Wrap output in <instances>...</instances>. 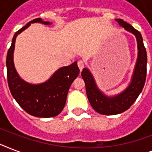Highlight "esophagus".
Instances as JSON below:
<instances>
[{
    "label": "esophagus",
    "mask_w": 152,
    "mask_h": 152,
    "mask_svg": "<svg viewBox=\"0 0 152 152\" xmlns=\"http://www.w3.org/2000/svg\"><path fill=\"white\" fill-rule=\"evenodd\" d=\"M77 64H78L79 69L82 70L84 68V66H85V62L83 61V60H79L78 61H77Z\"/></svg>",
    "instance_id": "esophagus-1"
}]
</instances>
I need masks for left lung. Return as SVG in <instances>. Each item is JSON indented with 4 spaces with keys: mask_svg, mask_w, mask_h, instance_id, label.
<instances>
[{
    "mask_svg": "<svg viewBox=\"0 0 152 152\" xmlns=\"http://www.w3.org/2000/svg\"><path fill=\"white\" fill-rule=\"evenodd\" d=\"M116 21L126 31L135 34L137 40L138 58L129 86L119 95L114 97H107L98 89L92 75L88 69H83L81 72L82 78L85 82L86 92L91 106L96 112L104 115H115L127 110L137 100L146 80L147 52L141 34L121 19H116Z\"/></svg>",
    "mask_w": 152,
    "mask_h": 152,
    "instance_id": "obj_1",
    "label": "left lung"
}]
</instances>
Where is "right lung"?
<instances>
[{
    "label": "right lung",
    "instance_id": "obj_1",
    "mask_svg": "<svg viewBox=\"0 0 152 152\" xmlns=\"http://www.w3.org/2000/svg\"><path fill=\"white\" fill-rule=\"evenodd\" d=\"M32 23L46 25L50 23L37 18L15 32L6 58L8 87L13 98L27 113L39 118H51L58 115L64 107L69 88L78 76L80 69L77 62L75 61L69 66L58 69L48 81L38 85L27 83L20 78L13 63L15 38Z\"/></svg>",
    "mask_w": 152,
    "mask_h": 152
}]
</instances>
